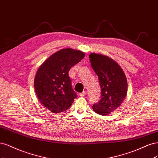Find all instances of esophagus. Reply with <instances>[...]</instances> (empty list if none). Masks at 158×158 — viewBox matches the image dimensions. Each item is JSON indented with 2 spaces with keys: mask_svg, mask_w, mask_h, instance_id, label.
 <instances>
[{
  "mask_svg": "<svg viewBox=\"0 0 158 158\" xmlns=\"http://www.w3.org/2000/svg\"><path fill=\"white\" fill-rule=\"evenodd\" d=\"M86 95V91H83V92H82V93L79 94V96H81V97H83V96H85Z\"/></svg>",
  "mask_w": 158,
  "mask_h": 158,
  "instance_id": "1",
  "label": "esophagus"
}]
</instances>
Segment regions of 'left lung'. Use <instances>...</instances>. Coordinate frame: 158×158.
I'll use <instances>...</instances> for the list:
<instances>
[{
	"label": "left lung",
	"instance_id": "obj_1",
	"mask_svg": "<svg viewBox=\"0 0 158 158\" xmlns=\"http://www.w3.org/2000/svg\"><path fill=\"white\" fill-rule=\"evenodd\" d=\"M91 66L98 77L102 98L93 106L96 114L106 115L118 108L127 94V80L120 65L103 54L91 53Z\"/></svg>",
	"mask_w": 158,
	"mask_h": 158
}]
</instances>
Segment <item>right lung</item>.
<instances>
[{
	"label": "right lung",
	"mask_w": 158,
	"mask_h": 158,
	"mask_svg": "<svg viewBox=\"0 0 158 158\" xmlns=\"http://www.w3.org/2000/svg\"><path fill=\"white\" fill-rule=\"evenodd\" d=\"M85 53L70 48L61 49L40 65L35 75V93L41 104L52 113L68 110L77 97L68 75L71 68L85 57Z\"/></svg>",
	"instance_id": "1"
}]
</instances>
